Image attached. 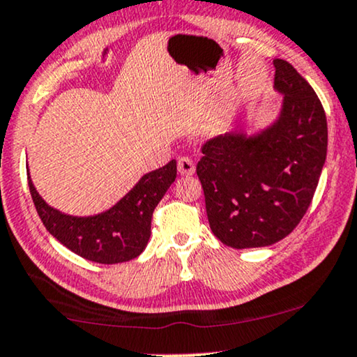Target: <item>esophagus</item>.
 I'll return each instance as SVG.
<instances>
[{"instance_id":"1","label":"esophagus","mask_w":357,"mask_h":357,"mask_svg":"<svg viewBox=\"0 0 357 357\" xmlns=\"http://www.w3.org/2000/svg\"><path fill=\"white\" fill-rule=\"evenodd\" d=\"M178 171H179V174H183V176H192L194 173H196V165H194V161L191 158L181 156V158L178 160Z\"/></svg>"}]
</instances>
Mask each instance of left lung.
I'll return each instance as SVG.
<instances>
[{
    "instance_id": "8db88e82",
    "label": "left lung",
    "mask_w": 357,
    "mask_h": 357,
    "mask_svg": "<svg viewBox=\"0 0 357 357\" xmlns=\"http://www.w3.org/2000/svg\"><path fill=\"white\" fill-rule=\"evenodd\" d=\"M279 114L256 132L236 129L204 145L197 163L208 225L236 250L278 243L310 206L326 160L328 127L313 88L275 59Z\"/></svg>"
}]
</instances>
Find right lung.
<instances>
[{"instance_id":"right-lung-1","label":"right lung","mask_w":357,"mask_h":357,"mask_svg":"<svg viewBox=\"0 0 357 357\" xmlns=\"http://www.w3.org/2000/svg\"><path fill=\"white\" fill-rule=\"evenodd\" d=\"M32 201L52 236L82 258L99 264L130 261L145 250L151 215L176 179V160L142 176L139 183L107 211L70 215L47 204L27 173Z\"/></svg>"}]
</instances>
